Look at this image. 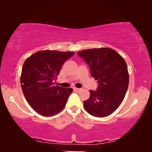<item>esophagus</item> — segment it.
Wrapping results in <instances>:
<instances>
[{"mask_svg": "<svg viewBox=\"0 0 152 152\" xmlns=\"http://www.w3.org/2000/svg\"><path fill=\"white\" fill-rule=\"evenodd\" d=\"M74 90L75 91H76V92H79L81 90V88H74Z\"/></svg>", "mask_w": 152, "mask_h": 152, "instance_id": "1", "label": "esophagus"}]
</instances>
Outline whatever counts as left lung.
I'll use <instances>...</instances> for the list:
<instances>
[{
	"mask_svg": "<svg viewBox=\"0 0 152 152\" xmlns=\"http://www.w3.org/2000/svg\"><path fill=\"white\" fill-rule=\"evenodd\" d=\"M88 64L91 74L98 84L97 91L90 90V97L83 103L88 114L105 117L112 114L126 95L129 76L126 61L110 48H91L78 52Z\"/></svg>",
	"mask_w": 152,
	"mask_h": 152,
	"instance_id": "1",
	"label": "left lung"
}]
</instances>
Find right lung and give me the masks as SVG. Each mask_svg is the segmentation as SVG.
Instances as JSON below:
<instances>
[{"mask_svg":"<svg viewBox=\"0 0 152 152\" xmlns=\"http://www.w3.org/2000/svg\"><path fill=\"white\" fill-rule=\"evenodd\" d=\"M74 52L39 50L29 56L23 65L20 85L31 107L43 116H51L62 111L72 93L71 88L55 86V80L63 64Z\"/></svg>","mask_w":152,"mask_h":152,"instance_id":"1","label":"right lung"}]
</instances>
